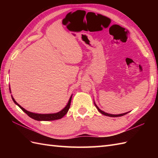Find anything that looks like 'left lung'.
<instances>
[{"instance_id":"8db88e82","label":"left lung","mask_w":158,"mask_h":158,"mask_svg":"<svg viewBox=\"0 0 158 158\" xmlns=\"http://www.w3.org/2000/svg\"><path fill=\"white\" fill-rule=\"evenodd\" d=\"M94 105H95V106H96V107L97 108V109H98V111L100 113H102V114H103V115H106V116H109V117H121V116H123V115H126V114H127V113H128V112H127V113H122V114H119V115H112V114H109V113H105V112H104V111H102V110H100L98 107V106H97L96 105V103L94 102Z\"/></svg>"}]
</instances>
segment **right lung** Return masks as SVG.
Listing matches in <instances>:
<instances>
[{"label": "right lung", "mask_w": 158, "mask_h": 158, "mask_svg": "<svg viewBox=\"0 0 158 158\" xmlns=\"http://www.w3.org/2000/svg\"><path fill=\"white\" fill-rule=\"evenodd\" d=\"M9 90H10V88H9ZM72 96L73 95H71V96L70 97V99L69 100L68 104H67V105L62 110H60V111L58 113H50V114H39V113H34L28 111L27 110H26L25 109H23V107L20 106L19 104L15 101V99L13 98L12 96H11V98H12V100H13V102H14V103L16 104V105H18L19 108L23 110V112L27 114V115L30 117H31L32 119H34L37 120V121H53V120L59 119L62 118V117L67 113V112L69 111V109L70 106V102H71Z\"/></svg>", "instance_id": "add662e5"}]
</instances>
